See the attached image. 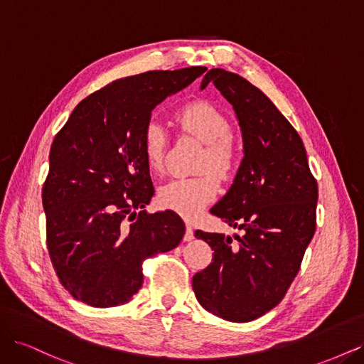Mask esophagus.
I'll list each match as a JSON object with an SVG mask.
<instances>
[{"mask_svg": "<svg viewBox=\"0 0 364 364\" xmlns=\"http://www.w3.org/2000/svg\"><path fill=\"white\" fill-rule=\"evenodd\" d=\"M185 235H183V241H191L194 240V230H193V225L191 223H186L185 225Z\"/></svg>", "mask_w": 364, "mask_h": 364, "instance_id": "1", "label": "esophagus"}]
</instances>
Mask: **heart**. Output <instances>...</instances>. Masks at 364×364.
Segmentation results:
<instances>
[{
    "label": "heart",
    "mask_w": 364,
    "mask_h": 364,
    "mask_svg": "<svg viewBox=\"0 0 364 364\" xmlns=\"http://www.w3.org/2000/svg\"><path fill=\"white\" fill-rule=\"evenodd\" d=\"M176 121L183 132L206 144L199 171L213 170L220 179H228L235 168L237 153L229 139L232 130L225 114L211 103L196 102L182 107L176 114ZM167 142L164 127L156 121H150L141 138L142 155L150 170H162ZM217 193L215 176L205 173L196 178H179L165 183L159 191V202L164 208L185 218H196L215 199Z\"/></svg>",
    "instance_id": "obj_1"
}]
</instances>
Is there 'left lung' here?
Segmentation results:
<instances>
[{
    "label": "left lung",
    "instance_id": "left-lung-1",
    "mask_svg": "<svg viewBox=\"0 0 364 364\" xmlns=\"http://www.w3.org/2000/svg\"><path fill=\"white\" fill-rule=\"evenodd\" d=\"M208 83L232 105L245 155L211 214L243 235L196 230L214 253L193 290L206 311L250 322L282 301L299 272L316 230L317 182L301 136L266 94L222 68L209 70L200 90Z\"/></svg>",
    "mask_w": 364,
    "mask_h": 364
}]
</instances>
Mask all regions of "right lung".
I'll return each mask as SVG.
<instances>
[{
	"label": "right lung",
	"instance_id": "right-lung-1",
	"mask_svg": "<svg viewBox=\"0 0 364 364\" xmlns=\"http://www.w3.org/2000/svg\"><path fill=\"white\" fill-rule=\"evenodd\" d=\"M205 71L112 82L77 105L54 138L42 205L53 267L74 299L97 308L129 302L142 287L144 259L181 243L178 214L141 211L155 194L141 138L153 109Z\"/></svg>",
	"mask_w": 364,
	"mask_h": 364
}]
</instances>
